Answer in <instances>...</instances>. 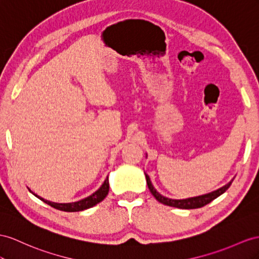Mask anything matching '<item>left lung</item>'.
I'll return each mask as SVG.
<instances>
[{"mask_svg":"<svg viewBox=\"0 0 259 259\" xmlns=\"http://www.w3.org/2000/svg\"><path fill=\"white\" fill-rule=\"evenodd\" d=\"M145 178H147V184H148V187L151 191V194L154 196V198L158 202L169 205V207H175V208H180V209H197V208L203 207V205L210 203L212 200H214L215 198L224 194L225 191L228 190V188L231 186L232 182H233V181H231L229 184L224 185L223 187L212 191V193L205 194V195L191 197V198H187V199H170L167 197H164L163 195L158 193V191H156V189L154 188V186L152 185V183L150 181L149 175L145 174Z\"/></svg>","mask_w":259,"mask_h":259,"instance_id":"1","label":"left lung"}]
</instances>
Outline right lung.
<instances>
[{"label":"right lung","instance_id":"add662e5","mask_svg":"<svg viewBox=\"0 0 259 259\" xmlns=\"http://www.w3.org/2000/svg\"><path fill=\"white\" fill-rule=\"evenodd\" d=\"M29 191H30L31 194H34L30 189H29ZM108 191H109V182H108V177H107L105 180L104 184L101 186V188H99L98 190H96L94 194L89 196V197H86L84 199H82V200L76 201V202L57 203V202H52V201H49V200H46V199L39 197L36 194H34V195L37 198L40 199V200H42L44 202L51 205V207H54L55 209L65 211V212H77V211H83L85 209H89V208L94 207V205H96L97 203L103 201L104 199L106 198V196L108 195Z\"/></svg>","mask_w":259,"mask_h":259}]
</instances>
